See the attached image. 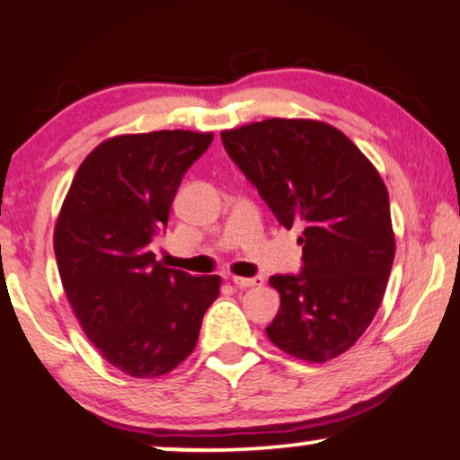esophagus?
Wrapping results in <instances>:
<instances>
[{
    "instance_id": "esophagus-1",
    "label": "esophagus",
    "mask_w": 460,
    "mask_h": 460,
    "mask_svg": "<svg viewBox=\"0 0 460 460\" xmlns=\"http://www.w3.org/2000/svg\"><path fill=\"white\" fill-rule=\"evenodd\" d=\"M231 280H234L235 287H240V288L261 287V284H263V278H261V276H252V278H242V276H234V278H231Z\"/></svg>"
}]
</instances>
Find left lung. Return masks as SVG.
I'll use <instances>...</instances> for the list:
<instances>
[{
    "label": "left lung",
    "mask_w": 460,
    "mask_h": 460,
    "mask_svg": "<svg viewBox=\"0 0 460 460\" xmlns=\"http://www.w3.org/2000/svg\"><path fill=\"white\" fill-rule=\"evenodd\" d=\"M220 139L278 223L301 229V271L270 278L280 310L267 337L310 363L340 357L374 321L391 276L394 235L380 173L318 120L267 119Z\"/></svg>",
    "instance_id": "1"
}]
</instances>
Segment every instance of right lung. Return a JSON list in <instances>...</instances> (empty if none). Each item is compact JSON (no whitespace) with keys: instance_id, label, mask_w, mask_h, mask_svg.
Wrapping results in <instances>:
<instances>
[{"instance_id":"add662e5","label":"right lung","mask_w":460,"mask_h":460,"mask_svg":"<svg viewBox=\"0 0 460 460\" xmlns=\"http://www.w3.org/2000/svg\"><path fill=\"white\" fill-rule=\"evenodd\" d=\"M212 137L176 129L106 139L78 167L57 218L69 305L102 357L127 376L178 367L218 297V276L170 270L153 252L184 173Z\"/></svg>"}]
</instances>
